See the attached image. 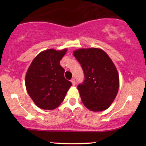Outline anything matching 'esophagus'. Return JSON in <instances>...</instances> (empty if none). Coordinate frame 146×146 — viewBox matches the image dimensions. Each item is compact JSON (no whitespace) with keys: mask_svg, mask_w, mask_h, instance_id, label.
Returning <instances> with one entry per match:
<instances>
[{"mask_svg":"<svg viewBox=\"0 0 146 146\" xmlns=\"http://www.w3.org/2000/svg\"><path fill=\"white\" fill-rule=\"evenodd\" d=\"M71 82L72 84H73V86H75V84H76V83H75V79H74V78L71 79Z\"/></svg>","mask_w":146,"mask_h":146,"instance_id":"34e87169","label":"esophagus"}]
</instances>
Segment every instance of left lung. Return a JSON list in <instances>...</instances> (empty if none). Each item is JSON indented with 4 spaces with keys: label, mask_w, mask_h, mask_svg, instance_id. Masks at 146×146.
<instances>
[{
    "label": "left lung",
    "mask_w": 146,
    "mask_h": 146,
    "mask_svg": "<svg viewBox=\"0 0 146 146\" xmlns=\"http://www.w3.org/2000/svg\"><path fill=\"white\" fill-rule=\"evenodd\" d=\"M84 75L78 86L84 105L94 112L110 106L116 98L119 86L118 72L113 61L103 50L80 48L73 52Z\"/></svg>",
    "instance_id": "1"
}]
</instances>
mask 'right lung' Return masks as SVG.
Masks as SVG:
<instances>
[{
  "label": "right lung",
  "mask_w": 146,
  "mask_h": 146,
  "mask_svg": "<svg viewBox=\"0 0 146 146\" xmlns=\"http://www.w3.org/2000/svg\"><path fill=\"white\" fill-rule=\"evenodd\" d=\"M67 49L44 51L33 59L25 77V85L30 98L42 109L53 110L64 100L72 85L64 78L60 66Z\"/></svg>",
  "instance_id": "obj_1"
}]
</instances>
